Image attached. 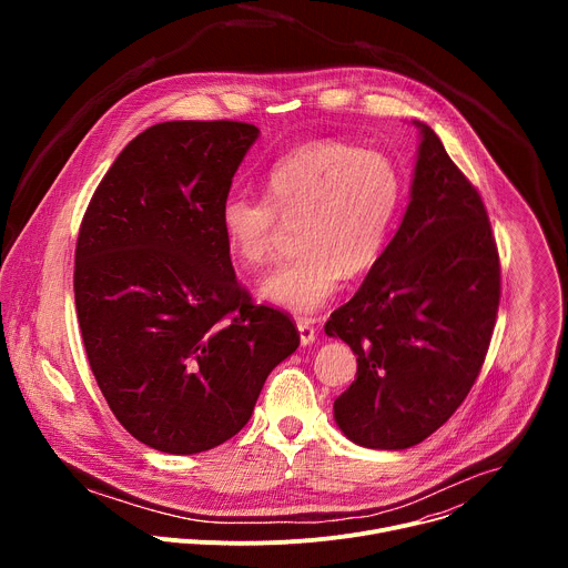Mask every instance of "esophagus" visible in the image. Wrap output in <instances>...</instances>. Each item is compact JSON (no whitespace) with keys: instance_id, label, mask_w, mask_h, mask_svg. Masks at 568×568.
<instances>
[{"instance_id":"1","label":"esophagus","mask_w":568,"mask_h":568,"mask_svg":"<svg viewBox=\"0 0 568 568\" xmlns=\"http://www.w3.org/2000/svg\"><path fill=\"white\" fill-rule=\"evenodd\" d=\"M312 323H314L312 318H298V321H296L298 337H301V344H303V346H310V344L314 342V337H316V331H314Z\"/></svg>"}]
</instances>
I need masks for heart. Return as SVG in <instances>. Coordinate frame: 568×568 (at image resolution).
<instances>
[{
  "mask_svg": "<svg viewBox=\"0 0 568 568\" xmlns=\"http://www.w3.org/2000/svg\"><path fill=\"white\" fill-rule=\"evenodd\" d=\"M267 200L229 195L220 226L231 256L245 270L274 261L285 226H296L298 256L261 285L281 310L310 314L344 274L368 272L382 256L404 200L395 161L344 141H310L283 154L267 175Z\"/></svg>",
  "mask_w": 568,
  "mask_h": 568,
  "instance_id": "heart-1",
  "label": "heart"
}]
</instances>
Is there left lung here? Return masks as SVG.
<instances>
[{"label":"left lung","instance_id":"obj_1","mask_svg":"<svg viewBox=\"0 0 568 568\" xmlns=\"http://www.w3.org/2000/svg\"><path fill=\"white\" fill-rule=\"evenodd\" d=\"M420 128L407 213L326 335L357 355L335 399L346 438L371 449L423 443L467 397L488 355L501 265L488 211L436 132Z\"/></svg>","mask_w":568,"mask_h":568}]
</instances>
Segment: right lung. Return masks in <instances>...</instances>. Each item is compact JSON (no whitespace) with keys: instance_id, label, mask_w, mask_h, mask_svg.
<instances>
[{"instance_id":"right-lung-1","label":"right lung","mask_w":568,"mask_h":568,"mask_svg":"<svg viewBox=\"0 0 568 568\" xmlns=\"http://www.w3.org/2000/svg\"><path fill=\"white\" fill-rule=\"evenodd\" d=\"M240 121H166L134 136L92 195L73 294L92 373L143 445L200 454L235 436L296 323L235 278L220 209L258 139Z\"/></svg>"}]
</instances>
